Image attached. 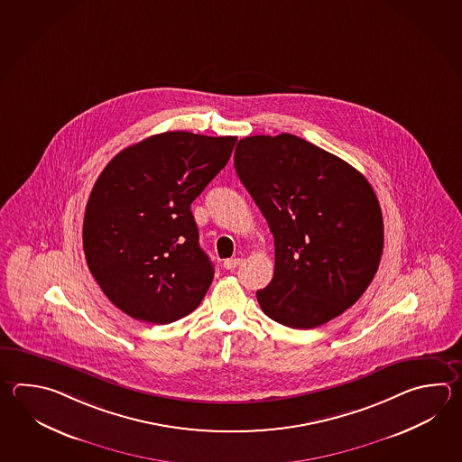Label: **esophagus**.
Returning a JSON list of instances; mask_svg holds the SVG:
<instances>
[{
  "label": "esophagus",
  "instance_id": "34e87169",
  "mask_svg": "<svg viewBox=\"0 0 462 462\" xmlns=\"http://www.w3.org/2000/svg\"><path fill=\"white\" fill-rule=\"evenodd\" d=\"M242 263V258H228L224 262V266H226V270H236L238 264Z\"/></svg>",
  "mask_w": 462,
  "mask_h": 462
}]
</instances>
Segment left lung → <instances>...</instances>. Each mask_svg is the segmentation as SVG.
Here are the masks:
<instances>
[{
	"label": "left lung",
	"mask_w": 462,
	"mask_h": 462,
	"mask_svg": "<svg viewBox=\"0 0 462 462\" xmlns=\"http://www.w3.org/2000/svg\"><path fill=\"white\" fill-rule=\"evenodd\" d=\"M236 174L274 236L272 282L256 291L268 318L312 329L367 290L383 252V218L364 174L290 133L236 143Z\"/></svg>",
	"instance_id": "8db88e82"
}]
</instances>
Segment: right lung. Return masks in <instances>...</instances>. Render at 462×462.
<instances>
[{
  "label": "right lung",
  "instance_id": "obj_1",
  "mask_svg": "<svg viewBox=\"0 0 462 462\" xmlns=\"http://www.w3.org/2000/svg\"><path fill=\"white\" fill-rule=\"evenodd\" d=\"M236 136L166 132L120 151L90 192L85 260L133 319L170 324L204 300L214 264L199 245L192 200L226 168Z\"/></svg>",
  "mask_w": 462,
  "mask_h": 462
}]
</instances>
